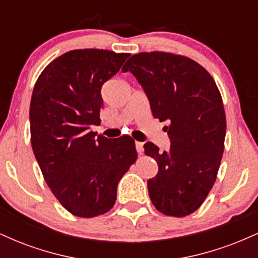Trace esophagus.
<instances>
[{
	"label": "esophagus",
	"mask_w": 258,
	"mask_h": 258,
	"mask_svg": "<svg viewBox=\"0 0 258 258\" xmlns=\"http://www.w3.org/2000/svg\"><path fill=\"white\" fill-rule=\"evenodd\" d=\"M136 149H137L138 154L143 153V143L142 142H136Z\"/></svg>",
	"instance_id": "1"
}]
</instances>
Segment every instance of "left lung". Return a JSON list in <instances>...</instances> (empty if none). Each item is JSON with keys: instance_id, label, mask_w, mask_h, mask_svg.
<instances>
[{"instance_id": "8db88e82", "label": "left lung", "mask_w": 258, "mask_h": 258, "mask_svg": "<svg viewBox=\"0 0 258 258\" xmlns=\"http://www.w3.org/2000/svg\"><path fill=\"white\" fill-rule=\"evenodd\" d=\"M122 72L137 79L153 116L168 123L167 152L144 144L159 167L147 183L150 200L167 216L193 214L214 185L224 149L226 114L215 80L197 61L164 52L132 55Z\"/></svg>"}]
</instances>
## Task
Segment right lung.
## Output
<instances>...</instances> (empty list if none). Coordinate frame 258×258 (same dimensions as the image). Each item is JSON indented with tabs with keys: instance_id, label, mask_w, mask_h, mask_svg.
I'll use <instances>...</instances> for the list:
<instances>
[{
	"instance_id": "add662e5",
	"label": "right lung",
	"mask_w": 258,
	"mask_h": 258,
	"mask_svg": "<svg viewBox=\"0 0 258 258\" xmlns=\"http://www.w3.org/2000/svg\"><path fill=\"white\" fill-rule=\"evenodd\" d=\"M128 55L104 49L67 52L44 68L32 91L35 158L54 197L79 217L108 212L121 177L137 159L131 137L109 141L91 130L100 121L102 86Z\"/></svg>"
}]
</instances>
